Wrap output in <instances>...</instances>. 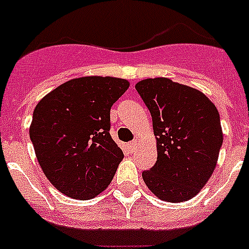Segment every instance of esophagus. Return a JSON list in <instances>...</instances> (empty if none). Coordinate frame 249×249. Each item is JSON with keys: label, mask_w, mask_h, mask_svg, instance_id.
Instances as JSON below:
<instances>
[{"label": "esophagus", "mask_w": 249, "mask_h": 249, "mask_svg": "<svg viewBox=\"0 0 249 249\" xmlns=\"http://www.w3.org/2000/svg\"><path fill=\"white\" fill-rule=\"evenodd\" d=\"M137 146H138V141H132V142H129V144H128V147H129V149H131L132 152L135 151L136 148H137Z\"/></svg>", "instance_id": "34e87169"}]
</instances>
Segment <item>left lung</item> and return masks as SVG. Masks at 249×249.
Wrapping results in <instances>:
<instances>
[{"label": "left lung", "mask_w": 249, "mask_h": 249, "mask_svg": "<svg viewBox=\"0 0 249 249\" xmlns=\"http://www.w3.org/2000/svg\"><path fill=\"white\" fill-rule=\"evenodd\" d=\"M136 89L157 140V162L142 172L144 183L162 201H188L217 164L223 143L218 111L201 91L164 77L141 81Z\"/></svg>", "instance_id": "obj_1"}]
</instances>
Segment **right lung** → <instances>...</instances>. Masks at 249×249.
Returning <instances> with one entry per match:
<instances>
[{
    "mask_svg": "<svg viewBox=\"0 0 249 249\" xmlns=\"http://www.w3.org/2000/svg\"><path fill=\"white\" fill-rule=\"evenodd\" d=\"M128 87L122 78L80 77L36 106L30 138L43 173L59 192L89 199L111 183L123 152L109 135V112Z\"/></svg>",
    "mask_w": 249,
    "mask_h": 249,
    "instance_id": "1",
    "label": "right lung"
}]
</instances>
